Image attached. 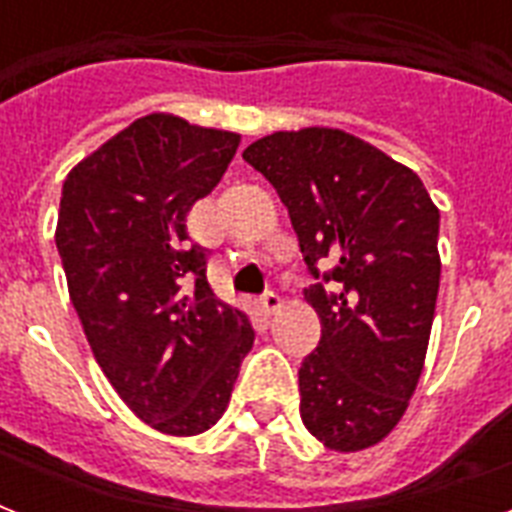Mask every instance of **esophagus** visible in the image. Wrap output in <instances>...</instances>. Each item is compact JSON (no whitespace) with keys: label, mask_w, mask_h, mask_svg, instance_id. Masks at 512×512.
<instances>
[{"label":"esophagus","mask_w":512,"mask_h":512,"mask_svg":"<svg viewBox=\"0 0 512 512\" xmlns=\"http://www.w3.org/2000/svg\"><path fill=\"white\" fill-rule=\"evenodd\" d=\"M260 308H263L265 316H273V313L281 308V297L276 295V292H265V295L260 297Z\"/></svg>","instance_id":"obj_1"}]
</instances>
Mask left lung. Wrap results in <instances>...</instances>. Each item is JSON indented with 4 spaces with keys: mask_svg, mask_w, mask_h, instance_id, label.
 I'll return each mask as SVG.
<instances>
[{
    "mask_svg": "<svg viewBox=\"0 0 512 512\" xmlns=\"http://www.w3.org/2000/svg\"><path fill=\"white\" fill-rule=\"evenodd\" d=\"M244 159L289 209L308 271L335 281L305 292L321 340L300 366V417L332 452L369 449L401 422L425 366L438 207L417 172L335 127L273 132Z\"/></svg>",
    "mask_w": 512,
    "mask_h": 512,
    "instance_id": "1",
    "label": "left lung"
}]
</instances>
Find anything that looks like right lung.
I'll list each match as a JSON object with an SVG mask.
<instances>
[{
  "instance_id": "right-lung-1",
  "label": "right lung",
  "mask_w": 512,
  "mask_h": 512,
  "mask_svg": "<svg viewBox=\"0 0 512 512\" xmlns=\"http://www.w3.org/2000/svg\"><path fill=\"white\" fill-rule=\"evenodd\" d=\"M241 135L140 116L68 172L58 244L92 356L135 417L199 436L231 401L255 342L249 316L207 281L185 215L212 193Z\"/></svg>"
}]
</instances>
